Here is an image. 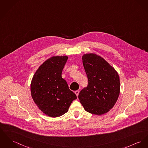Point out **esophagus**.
Instances as JSON below:
<instances>
[{
	"mask_svg": "<svg viewBox=\"0 0 148 148\" xmlns=\"http://www.w3.org/2000/svg\"><path fill=\"white\" fill-rule=\"evenodd\" d=\"M79 90H76V91H75V94L76 95V96H77V97H78V95H79Z\"/></svg>",
	"mask_w": 148,
	"mask_h": 148,
	"instance_id": "34e87169",
	"label": "esophagus"
}]
</instances>
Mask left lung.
Returning <instances> with one entry per match:
<instances>
[{
	"label": "left lung",
	"instance_id": "left-lung-1",
	"mask_svg": "<svg viewBox=\"0 0 148 148\" xmlns=\"http://www.w3.org/2000/svg\"><path fill=\"white\" fill-rule=\"evenodd\" d=\"M82 59L88 86L79 93V101L90 113L106 114L114 107L119 95L118 73L108 62L95 53L85 54Z\"/></svg>",
	"mask_w": 148,
	"mask_h": 148
}]
</instances>
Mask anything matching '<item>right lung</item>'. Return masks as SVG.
Returning <instances> with one entry per match:
<instances>
[{
  "instance_id": "1",
  "label": "right lung",
  "mask_w": 148,
  "mask_h": 148,
  "mask_svg": "<svg viewBox=\"0 0 148 148\" xmlns=\"http://www.w3.org/2000/svg\"><path fill=\"white\" fill-rule=\"evenodd\" d=\"M68 56H53L36 71L31 80V94L40 110L50 117H57L68 112L76 95L69 89L62 72Z\"/></svg>"
}]
</instances>
